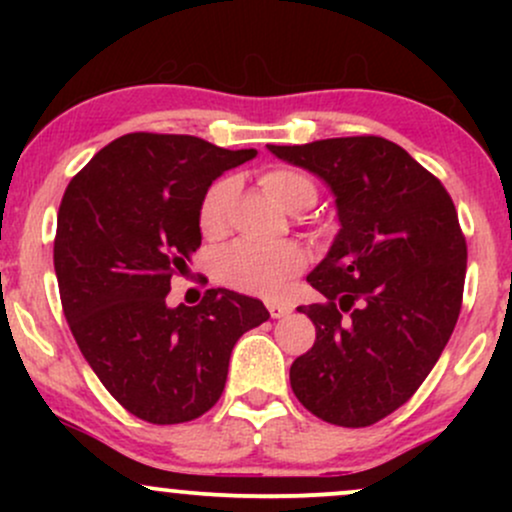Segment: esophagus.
<instances>
[{
  "label": "esophagus",
  "instance_id": "obj_1",
  "mask_svg": "<svg viewBox=\"0 0 512 512\" xmlns=\"http://www.w3.org/2000/svg\"><path fill=\"white\" fill-rule=\"evenodd\" d=\"M267 310H269V315L274 317H284V315H289L291 313V305H286V303H276V301H269L267 303Z\"/></svg>",
  "mask_w": 512,
  "mask_h": 512
}]
</instances>
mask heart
Masks as SVG:
<instances>
[{"instance_id":"heart-1","label":"heart","mask_w":512,"mask_h":512,"mask_svg":"<svg viewBox=\"0 0 512 512\" xmlns=\"http://www.w3.org/2000/svg\"><path fill=\"white\" fill-rule=\"evenodd\" d=\"M262 187L289 211L313 207L317 197L313 178L298 168H269L267 173H262ZM233 192H236V182L231 178H219L211 182L199 199L197 226L207 240L226 236ZM303 267L305 252L293 240H279V243L236 240L216 255L214 276L228 289L276 298L284 293L289 281Z\"/></svg>"}]
</instances>
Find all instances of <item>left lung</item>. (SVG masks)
Wrapping results in <instances>:
<instances>
[{
	"mask_svg": "<svg viewBox=\"0 0 512 512\" xmlns=\"http://www.w3.org/2000/svg\"><path fill=\"white\" fill-rule=\"evenodd\" d=\"M332 190L339 233L301 305L315 344L291 366L293 395L317 419L370 426L402 407L443 354L462 308L467 243L436 175L383 137L267 146Z\"/></svg>",
	"mask_w": 512,
	"mask_h": 512,
	"instance_id": "8db88e82",
	"label": "left lung"
}]
</instances>
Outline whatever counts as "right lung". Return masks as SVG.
<instances>
[{"mask_svg": "<svg viewBox=\"0 0 512 512\" xmlns=\"http://www.w3.org/2000/svg\"><path fill=\"white\" fill-rule=\"evenodd\" d=\"M190 134L134 132L74 175L57 211L64 317L105 390L149 424H185L219 402L233 346L262 301L209 289L170 308V279L202 243L197 209L223 170L255 158Z\"/></svg>", "mask_w": 512, "mask_h": 512, "instance_id": "1", "label": "right lung"}]
</instances>
